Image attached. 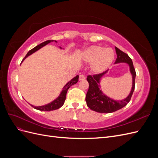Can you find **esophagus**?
I'll use <instances>...</instances> for the list:
<instances>
[{"mask_svg":"<svg viewBox=\"0 0 158 158\" xmlns=\"http://www.w3.org/2000/svg\"><path fill=\"white\" fill-rule=\"evenodd\" d=\"M85 76H84V74H80V76H79V80H84L85 79Z\"/></svg>","mask_w":158,"mask_h":158,"instance_id":"34e87169","label":"esophagus"}]
</instances>
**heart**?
Returning <instances> with one entry per match:
<instances>
[{
  "label": "heart",
  "instance_id": "heart-1",
  "mask_svg": "<svg viewBox=\"0 0 158 158\" xmlns=\"http://www.w3.org/2000/svg\"><path fill=\"white\" fill-rule=\"evenodd\" d=\"M114 51L111 48H104L94 45L85 49L82 59L88 63H92V69L95 73H102L112 64L114 59Z\"/></svg>",
  "mask_w": 158,
  "mask_h": 158
}]
</instances>
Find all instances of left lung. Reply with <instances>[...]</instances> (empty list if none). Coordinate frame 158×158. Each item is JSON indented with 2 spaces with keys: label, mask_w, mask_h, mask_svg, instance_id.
Masks as SVG:
<instances>
[{
  "label": "left lung",
  "mask_w": 158,
  "mask_h": 158,
  "mask_svg": "<svg viewBox=\"0 0 158 158\" xmlns=\"http://www.w3.org/2000/svg\"><path fill=\"white\" fill-rule=\"evenodd\" d=\"M115 51L117 56L115 63H126L130 66V71L132 76V89L130 94L127 98L121 100V101H115V100H113L104 95V94L99 89L100 86L99 88L98 85L100 78L107 73V70L100 74L88 76L87 80L89 83V88L86 94V96H85V101H86L87 106L89 109L98 113H113L124 107L130 102L134 90H135L136 74L135 69L134 68L132 60L127 53L118 49L117 47H115Z\"/></svg>",
  "instance_id": "8db88e82"
}]
</instances>
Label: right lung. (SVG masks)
<instances>
[{"label":"right lung","mask_w":158,"mask_h":158,"mask_svg":"<svg viewBox=\"0 0 158 158\" xmlns=\"http://www.w3.org/2000/svg\"><path fill=\"white\" fill-rule=\"evenodd\" d=\"M52 41H54L53 40H47L46 41L43 42L42 44L37 45L36 47H34V48H33L32 49H31L30 51H29L27 52V55H26V56L24 57V58H23L22 61L24 60L26 58V57H27L28 56H30V55L33 53V52H35L37 50H39L40 49H41V47L46 45L47 44H49V43H51ZM55 42H56V41H55ZM78 77H79L78 75H77L76 76H75L74 78H73L70 81H69V82L64 86V88H63V90H62V92H61L59 96L56 99H55L53 102H52L50 103L47 104V105H45V106L35 107V106H32V105H31V106H32L33 108L35 109L40 110V111H53V110H56L57 109H59L60 107H61L62 106H63V104H64V101H65V99H66V93H67L68 89H69V88L70 86H72V85L78 82Z\"/></svg>","instance_id":"1"}]
</instances>
